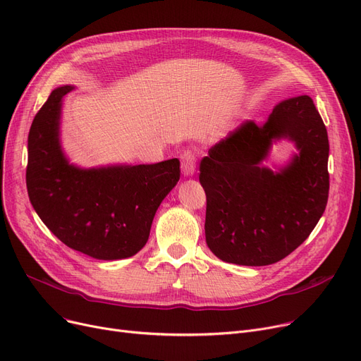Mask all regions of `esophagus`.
<instances>
[{
    "instance_id": "34e87169",
    "label": "esophagus",
    "mask_w": 361,
    "mask_h": 361,
    "mask_svg": "<svg viewBox=\"0 0 361 361\" xmlns=\"http://www.w3.org/2000/svg\"><path fill=\"white\" fill-rule=\"evenodd\" d=\"M181 171L185 177H190L196 171V155L193 150H184L181 154Z\"/></svg>"
}]
</instances>
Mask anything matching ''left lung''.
Listing matches in <instances>:
<instances>
[{"mask_svg":"<svg viewBox=\"0 0 361 361\" xmlns=\"http://www.w3.org/2000/svg\"><path fill=\"white\" fill-rule=\"evenodd\" d=\"M299 154L279 171L263 167L271 143ZM329 142L307 94L279 102L267 123H243L200 162L206 244L224 262L267 267L287 257L324 215L329 193Z\"/></svg>","mask_w":361,"mask_h":361,"instance_id":"8db88e82","label":"left lung"}]
</instances>
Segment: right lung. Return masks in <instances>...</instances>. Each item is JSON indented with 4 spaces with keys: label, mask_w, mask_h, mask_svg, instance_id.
<instances>
[{
    "label": "right lung",
    "mask_w": 361,
    "mask_h": 361,
    "mask_svg": "<svg viewBox=\"0 0 361 361\" xmlns=\"http://www.w3.org/2000/svg\"><path fill=\"white\" fill-rule=\"evenodd\" d=\"M73 89H54L30 126V203L70 249L99 260L131 257L145 247L161 202L178 183L180 161L101 168L70 164L60 143V120L63 98Z\"/></svg>",
    "instance_id": "obj_1"
}]
</instances>
